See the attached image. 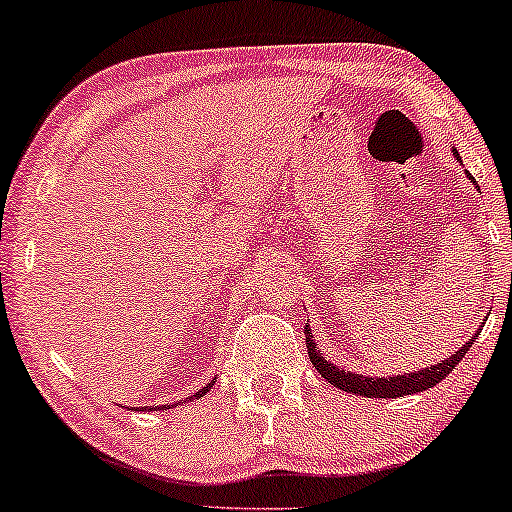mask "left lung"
Segmentation results:
<instances>
[{
    "label": "left lung",
    "mask_w": 512,
    "mask_h": 512,
    "mask_svg": "<svg viewBox=\"0 0 512 512\" xmlns=\"http://www.w3.org/2000/svg\"><path fill=\"white\" fill-rule=\"evenodd\" d=\"M452 152H455V157L459 159L457 149H452ZM469 181L476 186L474 176H469ZM304 333H309V326H304ZM479 333L481 329L476 331L474 336H469V341L464 343L455 355H450L447 360H440L438 365H430L418 372L413 370V372H404V375H392V377H363V375H355V372H346L343 367L324 360V355H321V350H317V343L312 341V336H307V350H309V360H312V365L317 367L319 375L324 377L326 382H331L333 387L343 389V392L367 396V399H396V396L426 392V389L435 387V384L445 380V377L459 365V360L467 355V350L472 348V343L476 341Z\"/></svg>",
    "instance_id": "left-lung-1"
}]
</instances>
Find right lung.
<instances>
[{"label": "right lung", "instance_id": "obj_1", "mask_svg": "<svg viewBox=\"0 0 512 512\" xmlns=\"http://www.w3.org/2000/svg\"><path fill=\"white\" fill-rule=\"evenodd\" d=\"M210 387H212V382H210V384H205V387H203V389H198V392H195L193 396H195V399H200V396H205V394H208V392H210ZM193 396H191V399H193ZM179 404H183V401H179ZM152 409H154V411H164V409H166V406H159V409H157V406H152Z\"/></svg>", "mask_w": 512, "mask_h": 512}]
</instances>
